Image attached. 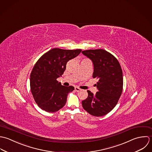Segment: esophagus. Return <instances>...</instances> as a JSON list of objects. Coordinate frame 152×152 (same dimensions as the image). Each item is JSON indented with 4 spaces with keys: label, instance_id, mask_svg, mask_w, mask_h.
I'll return each mask as SVG.
<instances>
[{
    "label": "esophagus",
    "instance_id": "34e87169",
    "mask_svg": "<svg viewBox=\"0 0 152 152\" xmlns=\"http://www.w3.org/2000/svg\"><path fill=\"white\" fill-rule=\"evenodd\" d=\"M75 89L76 91H77V92H79V91H81V89H80V88H78V87H75Z\"/></svg>",
    "mask_w": 152,
    "mask_h": 152
}]
</instances>
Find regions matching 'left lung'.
Returning <instances> with one entry per match:
<instances>
[{
  "label": "left lung",
  "mask_w": 152,
  "mask_h": 152,
  "mask_svg": "<svg viewBox=\"0 0 152 152\" xmlns=\"http://www.w3.org/2000/svg\"><path fill=\"white\" fill-rule=\"evenodd\" d=\"M82 53L91 59L93 77L98 80L95 94L88 91V97L83 100V109L94 116L109 113L117 104L123 91V73L121 64L111 53L103 49L87 50Z\"/></svg>",
  "instance_id": "obj_1"
}]
</instances>
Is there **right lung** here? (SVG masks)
<instances>
[{
	"instance_id": "obj_1",
	"label": "right lung",
	"mask_w": 152,
	"mask_h": 152,
	"mask_svg": "<svg viewBox=\"0 0 152 152\" xmlns=\"http://www.w3.org/2000/svg\"><path fill=\"white\" fill-rule=\"evenodd\" d=\"M81 51L54 48L43 55L35 63L31 73V90L41 109L53 113L65 105L68 93L75 88L62 86L57 79L63 74L67 62L78 56Z\"/></svg>"
}]
</instances>
